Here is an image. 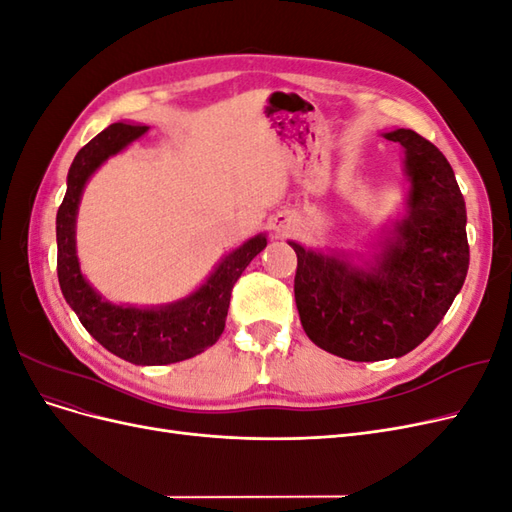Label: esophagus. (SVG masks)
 Here are the masks:
<instances>
[{
	"label": "esophagus",
	"instance_id": "1",
	"mask_svg": "<svg viewBox=\"0 0 512 512\" xmlns=\"http://www.w3.org/2000/svg\"><path fill=\"white\" fill-rule=\"evenodd\" d=\"M273 230L277 232V235H286V232L290 230V220H286V218H275V222H273Z\"/></svg>",
	"mask_w": 512,
	"mask_h": 512
}]
</instances>
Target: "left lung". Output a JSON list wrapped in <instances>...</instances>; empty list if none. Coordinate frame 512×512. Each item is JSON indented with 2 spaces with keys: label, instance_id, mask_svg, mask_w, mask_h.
Instances as JSON below:
<instances>
[{
  "label": "left lung",
  "instance_id": "obj_1",
  "mask_svg": "<svg viewBox=\"0 0 512 512\" xmlns=\"http://www.w3.org/2000/svg\"><path fill=\"white\" fill-rule=\"evenodd\" d=\"M386 141L406 149L408 215L369 269L344 258L297 252L294 299L316 346L348 361H384L425 342L466 282V203L442 151L414 130Z\"/></svg>",
  "mask_w": 512,
  "mask_h": 512
}]
</instances>
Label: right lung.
<instances>
[{
    "instance_id": "right-lung-1",
    "label": "right lung",
    "mask_w": 512,
    "mask_h": 512,
    "mask_svg": "<svg viewBox=\"0 0 512 512\" xmlns=\"http://www.w3.org/2000/svg\"><path fill=\"white\" fill-rule=\"evenodd\" d=\"M147 130V126L113 123L76 153L64 203L57 211V277L74 314L108 352L134 365H168L192 359L218 342L226 327L232 286L254 256L265 250L267 237L256 235L245 241L215 267L203 286L177 303L141 309L104 301L87 284L76 258V211L96 168Z\"/></svg>"
}]
</instances>
